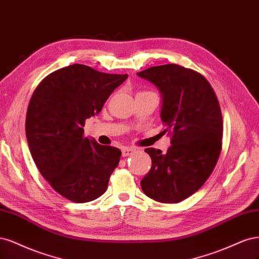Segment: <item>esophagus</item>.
<instances>
[{"label": "esophagus", "mask_w": 259, "mask_h": 259, "mask_svg": "<svg viewBox=\"0 0 259 259\" xmlns=\"http://www.w3.org/2000/svg\"><path fill=\"white\" fill-rule=\"evenodd\" d=\"M136 151H137V149L133 148V147H123V148L121 149L122 156H123V157L130 156V155H132L133 153H136Z\"/></svg>", "instance_id": "obj_1"}]
</instances>
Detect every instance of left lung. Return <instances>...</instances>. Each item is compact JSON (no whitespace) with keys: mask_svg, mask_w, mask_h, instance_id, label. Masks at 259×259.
<instances>
[{"mask_svg":"<svg viewBox=\"0 0 259 259\" xmlns=\"http://www.w3.org/2000/svg\"><path fill=\"white\" fill-rule=\"evenodd\" d=\"M159 89L163 133L171 136L166 153L149 147L152 168L142 190L162 203H178L195 194L214 170L222 149L223 117L213 88L201 74L178 64L138 73Z\"/></svg>","mask_w":259,"mask_h":259,"instance_id":"1","label":"left lung"}]
</instances>
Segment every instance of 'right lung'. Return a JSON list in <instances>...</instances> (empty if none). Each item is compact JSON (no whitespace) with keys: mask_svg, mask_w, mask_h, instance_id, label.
Returning <instances> with one entry per match:
<instances>
[{"mask_svg":"<svg viewBox=\"0 0 259 259\" xmlns=\"http://www.w3.org/2000/svg\"><path fill=\"white\" fill-rule=\"evenodd\" d=\"M127 78L72 64L47 75L31 97L26 135L32 158L51 186L73 202L102 196L119 163L120 149L84 137V126Z\"/></svg>","mask_w":259,"mask_h":259,"instance_id":"obj_1","label":"right lung"}]
</instances>
